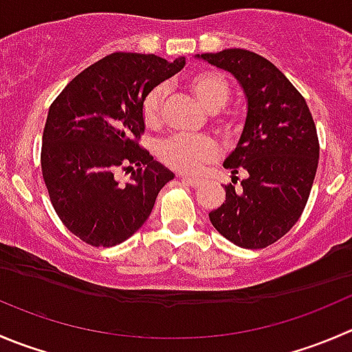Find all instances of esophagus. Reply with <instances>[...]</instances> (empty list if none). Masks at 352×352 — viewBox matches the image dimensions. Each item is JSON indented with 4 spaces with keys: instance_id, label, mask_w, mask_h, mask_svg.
Here are the masks:
<instances>
[{
    "instance_id": "34e87169",
    "label": "esophagus",
    "mask_w": 352,
    "mask_h": 352,
    "mask_svg": "<svg viewBox=\"0 0 352 352\" xmlns=\"http://www.w3.org/2000/svg\"><path fill=\"white\" fill-rule=\"evenodd\" d=\"M179 177L184 184H187V186H190V187H197L201 184V180L194 179V177H186V175H179Z\"/></svg>"
}]
</instances>
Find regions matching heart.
Segmentation results:
<instances>
[{
  "label": "heart",
  "mask_w": 352,
  "mask_h": 352,
  "mask_svg": "<svg viewBox=\"0 0 352 352\" xmlns=\"http://www.w3.org/2000/svg\"><path fill=\"white\" fill-rule=\"evenodd\" d=\"M187 87L197 101L210 113H214V120L223 131H234L237 120L228 111H221L230 96V85L227 78L213 70H203L187 78ZM165 101V87L156 85L142 100V117L148 125H156L162 115V107ZM220 153L218 144L211 138H186L175 135L160 146V158L170 168L182 173H197L214 162Z\"/></svg>",
  "instance_id": "obj_1"
}]
</instances>
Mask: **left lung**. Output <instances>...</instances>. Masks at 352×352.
<instances>
[{
	"label": "left lung",
	"mask_w": 352,
	"mask_h": 352,
	"mask_svg": "<svg viewBox=\"0 0 352 352\" xmlns=\"http://www.w3.org/2000/svg\"><path fill=\"white\" fill-rule=\"evenodd\" d=\"M197 58L230 72L248 100L244 131L223 163L234 184L225 186L223 204L210 221L239 248H267L294 227L311 192L320 156L311 111L291 80L252 51ZM237 175L243 179L235 186Z\"/></svg>",
	"instance_id": "8db88e82"
}]
</instances>
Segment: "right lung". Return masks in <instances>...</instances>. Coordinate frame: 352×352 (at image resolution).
Segmentation results:
<instances>
[{"label":"right lung","instance_id":"add662e5","mask_svg":"<svg viewBox=\"0 0 352 352\" xmlns=\"http://www.w3.org/2000/svg\"><path fill=\"white\" fill-rule=\"evenodd\" d=\"M184 65V56L166 61L156 54H108L72 78L50 107L43 179L60 220L85 244L111 248L127 241L175 177L139 139L144 96ZM118 168L133 170L125 184L114 179Z\"/></svg>","mask_w":352,"mask_h":352}]
</instances>
